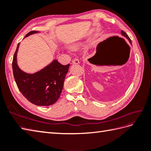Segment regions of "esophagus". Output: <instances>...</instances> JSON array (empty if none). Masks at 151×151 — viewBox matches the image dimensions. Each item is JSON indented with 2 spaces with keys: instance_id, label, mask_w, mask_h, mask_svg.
<instances>
[{
  "instance_id": "34e87169",
  "label": "esophagus",
  "mask_w": 151,
  "mask_h": 151,
  "mask_svg": "<svg viewBox=\"0 0 151 151\" xmlns=\"http://www.w3.org/2000/svg\"><path fill=\"white\" fill-rule=\"evenodd\" d=\"M72 63L73 64V65H75V64H79L80 62H79V60L78 59L75 58V60H73L72 61Z\"/></svg>"
}]
</instances>
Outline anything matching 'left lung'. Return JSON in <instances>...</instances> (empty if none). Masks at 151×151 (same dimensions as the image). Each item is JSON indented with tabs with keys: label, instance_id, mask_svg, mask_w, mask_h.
<instances>
[{
	"label": "left lung",
	"instance_id": "left-lung-1",
	"mask_svg": "<svg viewBox=\"0 0 151 151\" xmlns=\"http://www.w3.org/2000/svg\"><path fill=\"white\" fill-rule=\"evenodd\" d=\"M121 34H122V36H123L124 37H125L127 38V39L129 41V42H130V44H132V42H131V40H130V37L128 36V35L124 32V31H123V30H121Z\"/></svg>",
	"mask_w": 151,
	"mask_h": 151
}]
</instances>
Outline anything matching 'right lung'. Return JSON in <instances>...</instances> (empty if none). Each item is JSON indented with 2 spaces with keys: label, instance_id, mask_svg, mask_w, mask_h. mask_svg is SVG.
<instances>
[{
  "label": "right lung",
  "instance_id": "1",
  "mask_svg": "<svg viewBox=\"0 0 151 151\" xmlns=\"http://www.w3.org/2000/svg\"><path fill=\"white\" fill-rule=\"evenodd\" d=\"M40 32L32 31L24 38ZM18 43L12 62L13 73L19 91L28 101L41 106H50L58 101L62 91L69 64L63 65L54 60L38 71L30 74L22 70L17 64Z\"/></svg>",
  "mask_w": 151,
  "mask_h": 151
}]
</instances>
